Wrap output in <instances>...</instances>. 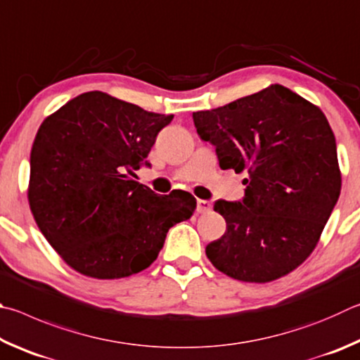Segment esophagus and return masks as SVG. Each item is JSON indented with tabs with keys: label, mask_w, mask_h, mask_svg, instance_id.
<instances>
[{
	"label": "esophagus",
	"mask_w": 360,
	"mask_h": 360,
	"mask_svg": "<svg viewBox=\"0 0 360 360\" xmlns=\"http://www.w3.org/2000/svg\"><path fill=\"white\" fill-rule=\"evenodd\" d=\"M198 213H207L212 210V204L209 200H204V199H198Z\"/></svg>",
	"instance_id": "esophagus-1"
}]
</instances>
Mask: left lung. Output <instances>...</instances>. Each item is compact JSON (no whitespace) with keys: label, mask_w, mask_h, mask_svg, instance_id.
Instances as JSON below:
<instances>
[{"label":"left lung","mask_w":360,"mask_h":360,"mask_svg":"<svg viewBox=\"0 0 360 360\" xmlns=\"http://www.w3.org/2000/svg\"><path fill=\"white\" fill-rule=\"evenodd\" d=\"M219 167L247 172L245 196L218 199L221 238L205 253L219 272L267 283L292 272L316 247L335 207L342 175L335 136L321 109L283 85L223 107L193 112Z\"/></svg>","instance_id":"obj_1"}]
</instances>
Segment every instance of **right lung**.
<instances>
[{
  "label": "right lung",
  "mask_w": 360,
  "mask_h": 360,
  "mask_svg": "<svg viewBox=\"0 0 360 360\" xmlns=\"http://www.w3.org/2000/svg\"><path fill=\"white\" fill-rule=\"evenodd\" d=\"M172 118L88 91L44 120L30 156V207L47 242L82 275L113 280L147 269L167 231L196 210L190 193L161 196L136 180Z\"/></svg>",
  "instance_id": "obj_1"
}]
</instances>
